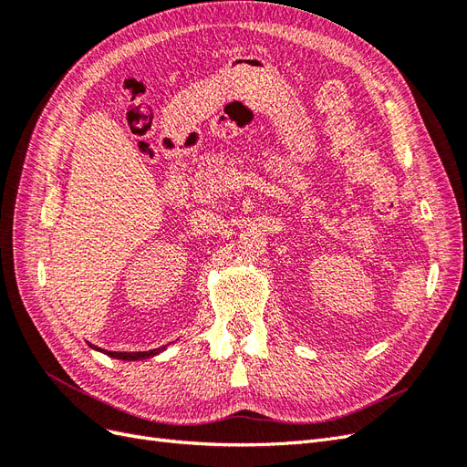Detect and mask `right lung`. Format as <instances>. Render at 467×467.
<instances>
[{
	"instance_id": "obj_1",
	"label": "right lung",
	"mask_w": 467,
	"mask_h": 467,
	"mask_svg": "<svg viewBox=\"0 0 467 467\" xmlns=\"http://www.w3.org/2000/svg\"><path fill=\"white\" fill-rule=\"evenodd\" d=\"M89 347L95 348V350H101V348H97L95 345H89ZM161 350H165V347L153 348V350H144V352H112V350H101V352H105V355H109L110 358H119V360H144V358L160 355Z\"/></svg>"
}]
</instances>
